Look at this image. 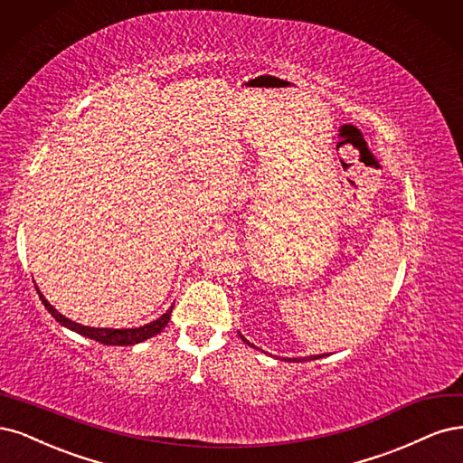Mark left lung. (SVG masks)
<instances>
[{"label": "left lung", "mask_w": 463, "mask_h": 463, "mask_svg": "<svg viewBox=\"0 0 463 463\" xmlns=\"http://www.w3.org/2000/svg\"><path fill=\"white\" fill-rule=\"evenodd\" d=\"M241 338H242V340L246 342V345H250V342H248V340H246V338H244L242 335H241ZM250 346H251V345H250ZM317 357H321V355H309V357H307V360H317ZM287 362H292V360H290V357H288V360H287ZM296 362H298V360H296ZM300 362H302V360H300ZM304 362H306V357H304Z\"/></svg>", "instance_id": "1"}]
</instances>
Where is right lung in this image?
Returning a JSON list of instances; mask_svg holds the SVG:
<instances>
[{"mask_svg":"<svg viewBox=\"0 0 463 463\" xmlns=\"http://www.w3.org/2000/svg\"><path fill=\"white\" fill-rule=\"evenodd\" d=\"M36 292L40 294L42 304L46 306V309L55 317V321H59L63 326H67V329H71L74 333L92 338L96 342H101V345H108V346H132V345H138V342H144L147 338L156 336L157 333L165 329V325L169 323L171 311H173V306H171V309L163 313L159 319L147 323L144 326H138V329H96V326H86V325H80V323H74V321L67 319L46 300V298H43V294L38 288H36Z\"/></svg>","mask_w":463,"mask_h":463,"instance_id":"1","label":"right lung"}]
</instances>
